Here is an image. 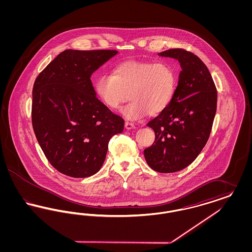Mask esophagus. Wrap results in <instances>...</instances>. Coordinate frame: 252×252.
Here are the masks:
<instances>
[{
  "label": "esophagus",
  "mask_w": 252,
  "mask_h": 252,
  "mask_svg": "<svg viewBox=\"0 0 252 252\" xmlns=\"http://www.w3.org/2000/svg\"><path fill=\"white\" fill-rule=\"evenodd\" d=\"M125 127L128 130H131V129L135 128V125L133 123H130V122H126L125 123Z\"/></svg>",
  "instance_id": "1"
}]
</instances>
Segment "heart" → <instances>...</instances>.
Returning a JSON list of instances; mask_svg holds the SVG:
<instances>
[{
    "label": "heart",
    "instance_id": "obj_1",
    "mask_svg": "<svg viewBox=\"0 0 252 252\" xmlns=\"http://www.w3.org/2000/svg\"><path fill=\"white\" fill-rule=\"evenodd\" d=\"M177 76L164 62L126 61L109 73L98 76L94 92L98 99L109 109H117L128 98L130 102L122 108L129 120H139L148 113L158 115L171 104L176 92Z\"/></svg>",
    "mask_w": 252,
    "mask_h": 252
}]
</instances>
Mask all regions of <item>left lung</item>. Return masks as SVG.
<instances>
[{
	"label": "left lung",
	"mask_w": 252,
	"mask_h": 252,
	"mask_svg": "<svg viewBox=\"0 0 252 252\" xmlns=\"http://www.w3.org/2000/svg\"><path fill=\"white\" fill-rule=\"evenodd\" d=\"M179 60L181 72L171 104L147 126L155 142L145 148L147 164L159 173H174L188 165L207 144L216 116L217 91L207 66L184 49L158 54Z\"/></svg>",
	"instance_id": "obj_1"
}]
</instances>
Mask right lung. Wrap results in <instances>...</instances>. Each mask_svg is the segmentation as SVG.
Masks as SVG:
<instances>
[{"instance_id":"right-lung-1","label":"right lung","mask_w":252,"mask_h":252,"mask_svg":"<svg viewBox=\"0 0 252 252\" xmlns=\"http://www.w3.org/2000/svg\"><path fill=\"white\" fill-rule=\"evenodd\" d=\"M116 50H65L39 72L33 87L32 125L52 166L72 178L102 167L110 138L124 119L96 97L91 76Z\"/></svg>"}]
</instances>
